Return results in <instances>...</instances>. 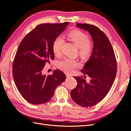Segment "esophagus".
<instances>
[{"mask_svg": "<svg viewBox=\"0 0 131 131\" xmlns=\"http://www.w3.org/2000/svg\"><path fill=\"white\" fill-rule=\"evenodd\" d=\"M66 77H67V78H71V77H72V75H70V74H67L66 75Z\"/></svg>", "mask_w": 131, "mask_h": 131, "instance_id": "1", "label": "esophagus"}]
</instances>
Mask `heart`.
I'll use <instances>...</instances> for the list:
<instances>
[{
    "label": "heart",
    "mask_w": 131,
    "mask_h": 131,
    "mask_svg": "<svg viewBox=\"0 0 131 131\" xmlns=\"http://www.w3.org/2000/svg\"><path fill=\"white\" fill-rule=\"evenodd\" d=\"M68 36L79 48V53L82 57H88L92 52L93 46L89 40L88 35L79 30H72ZM64 43V39L61 36L57 37L52 44V50L56 55H59ZM79 66V63L71 58H65L58 62V67L67 73L73 71Z\"/></svg>",
    "instance_id": "heart-1"
}]
</instances>
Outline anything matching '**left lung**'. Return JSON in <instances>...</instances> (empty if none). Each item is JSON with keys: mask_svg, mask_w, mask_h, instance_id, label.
<instances>
[{"mask_svg": "<svg viewBox=\"0 0 131 131\" xmlns=\"http://www.w3.org/2000/svg\"><path fill=\"white\" fill-rule=\"evenodd\" d=\"M76 26L88 31L93 40L92 53L81 72L90 80L74 76L77 86L70 95L78 105L92 107L100 102L109 92L115 80L117 65L115 53L107 36L97 27L88 24L77 23Z\"/></svg>", "mask_w": 131, "mask_h": 131, "instance_id": "left-lung-1", "label": "left lung"}]
</instances>
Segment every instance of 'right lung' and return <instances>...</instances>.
I'll return each instance as SVG.
<instances>
[{
	"label": "right lung",
	"mask_w": 131,
	"mask_h": 131,
	"mask_svg": "<svg viewBox=\"0 0 131 131\" xmlns=\"http://www.w3.org/2000/svg\"><path fill=\"white\" fill-rule=\"evenodd\" d=\"M69 24H42L27 34L18 48L12 74L16 87L23 98L34 105L43 104L53 96L56 87L66 76L60 70L43 74L47 62L53 60L52 44Z\"/></svg>",
	"instance_id": "add662e5"
}]
</instances>
